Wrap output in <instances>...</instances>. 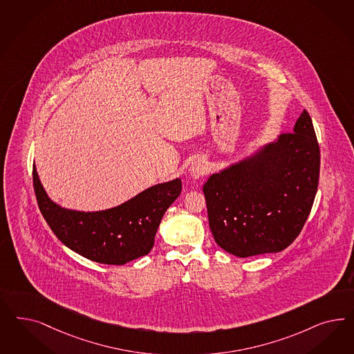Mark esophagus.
<instances>
[{
	"label": "esophagus",
	"mask_w": 354,
	"mask_h": 354,
	"mask_svg": "<svg viewBox=\"0 0 354 354\" xmlns=\"http://www.w3.org/2000/svg\"><path fill=\"white\" fill-rule=\"evenodd\" d=\"M189 173L193 178H199L203 174L207 173V167H205V160L198 159L194 160L189 168Z\"/></svg>",
	"instance_id": "1"
}]
</instances>
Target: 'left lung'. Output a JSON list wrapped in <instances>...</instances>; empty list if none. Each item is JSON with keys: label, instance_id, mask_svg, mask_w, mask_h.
Segmentation results:
<instances>
[{"label": "left lung", "instance_id": "left-lung-1", "mask_svg": "<svg viewBox=\"0 0 354 354\" xmlns=\"http://www.w3.org/2000/svg\"><path fill=\"white\" fill-rule=\"evenodd\" d=\"M319 153L311 117L304 111L293 133L214 173L203 193L217 245L239 258L286 249L314 203Z\"/></svg>", "mask_w": 354, "mask_h": 354}]
</instances>
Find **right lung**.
I'll return each instance as SVG.
<instances>
[{
    "instance_id": "1",
    "label": "right lung",
    "mask_w": 354,
    "mask_h": 354,
    "mask_svg": "<svg viewBox=\"0 0 354 354\" xmlns=\"http://www.w3.org/2000/svg\"><path fill=\"white\" fill-rule=\"evenodd\" d=\"M32 178L41 215L58 240L90 261L117 266L149 254L161 218L183 189L181 180L174 178L153 185L113 208L84 212L55 203L35 165Z\"/></svg>"
}]
</instances>
